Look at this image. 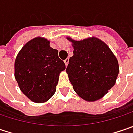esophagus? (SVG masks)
<instances>
[{"instance_id": "1", "label": "esophagus", "mask_w": 133, "mask_h": 133, "mask_svg": "<svg viewBox=\"0 0 133 133\" xmlns=\"http://www.w3.org/2000/svg\"><path fill=\"white\" fill-rule=\"evenodd\" d=\"M64 63H65L66 66H67V65H68V63H69V58H66V60H64Z\"/></svg>"}]
</instances>
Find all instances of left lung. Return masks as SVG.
<instances>
[{
	"label": "left lung",
	"mask_w": 133,
	"mask_h": 133,
	"mask_svg": "<svg viewBox=\"0 0 133 133\" xmlns=\"http://www.w3.org/2000/svg\"><path fill=\"white\" fill-rule=\"evenodd\" d=\"M72 42L73 56L66 70L76 93L86 101L103 98L115 85L119 74L118 61L108 45L96 37Z\"/></svg>",
	"instance_id": "left-lung-1"
}]
</instances>
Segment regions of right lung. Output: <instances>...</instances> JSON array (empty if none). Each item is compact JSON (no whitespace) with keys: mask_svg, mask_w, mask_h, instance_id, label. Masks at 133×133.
Returning a JSON list of instances; mask_svg holds the SVG:
<instances>
[{"mask_svg":"<svg viewBox=\"0 0 133 133\" xmlns=\"http://www.w3.org/2000/svg\"><path fill=\"white\" fill-rule=\"evenodd\" d=\"M66 69L58 51L41 36L25 44L14 63V76L21 91L35 103H44L56 91L59 76Z\"/></svg>","mask_w":133,"mask_h":133,"instance_id":"1","label":"right lung"}]
</instances>
